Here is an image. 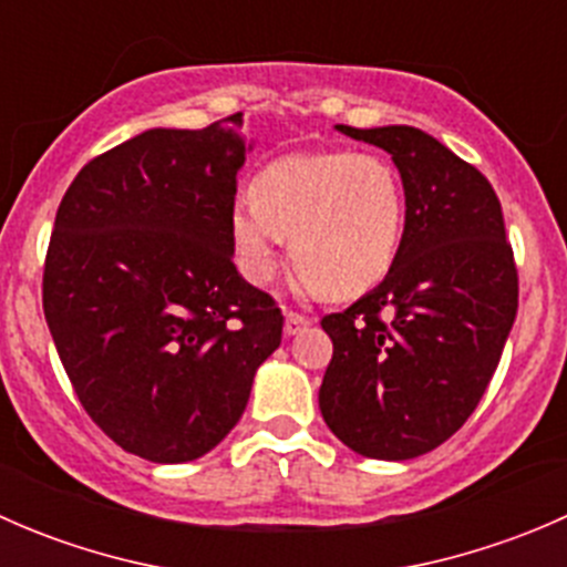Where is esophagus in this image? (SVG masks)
Wrapping results in <instances>:
<instances>
[{"label": "esophagus", "instance_id": "34e87169", "mask_svg": "<svg viewBox=\"0 0 567 567\" xmlns=\"http://www.w3.org/2000/svg\"><path fill=\"white\" fill-rule=\"evenodd\" d=\"M312 320L307 316H301V312H285V334L293 337V334H301V331L310 326Z\"/></svg>", "mask_w": 567, "mask_h": 567}]
</instances>
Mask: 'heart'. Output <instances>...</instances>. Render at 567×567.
<instances>
[{
  "label": "heart",
  "mask_w": 567,
  "mask_h": 567,
  "mask_svg": "<svg viewBox=\"0 0 567 567\" xmlns=\"http://www.w3.org/2000/svg\"><path fill=\"white\" fill-rule=\"evenodd\" d=\"M251 197L230 205L236 262L251 282L277 274V244L326 296H359L390 274L405 225L398 169L375 153H293L268 162L249 183Z\"/></svg>",
  "instance_id": "heart-1"
}]
</instances>
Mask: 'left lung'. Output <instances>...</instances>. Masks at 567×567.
Listing matches in <instances>:
<instances>
[{"mask_svg": "<svg viewBox=\"0 0 567 567\" xmlns=\"http://www.w3.org/2000/svg\"><path fill=\"white\" fill-rule=\"evenodd\" d=\"M337 131L390 153L405 225L384 282L320 320L334 346L320 414L353 453L409 461L477 409L516 320V260L499 197L450 147L411 125Z\"/></svg>", "mask_w": 567, "mask_h": 567, "instance_id": "8db88e82", "label": "left lung"}]
</instances>
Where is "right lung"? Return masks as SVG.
<instances>
[{"instance_id": "add662e5", "label": "right lung", "mask_w": 567, "mask_h": 567, "mask_svg": "<svg viewBox=\"0 0 567 567\" xmlns=\"http://www.w3.org/2000/svg\"><path fill=\"white\" fill-rule=\"evenodd\" d=\"M241 112L151 128L84 164L56 208L43 312L79 403L114 444L194 461L241 420L282 312L233 262Z\"/></svg>"}]
</instances>
